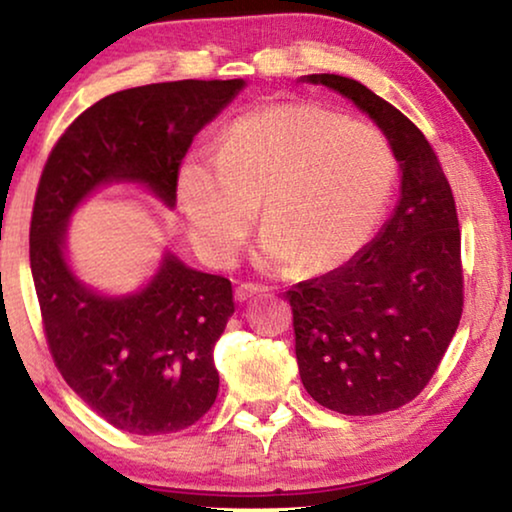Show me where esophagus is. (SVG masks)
<instances>
[{
	"mask_svg": "<svg viewBox=\"0 0 512 512\" xmlns=\"http://www.w3.org/2000/svg\"><path fill=\"white\" fill-rule=\"evenodd\" d=\"M268 291V286H261V284H240L235 289V300L237 303H247L254 296H261V293Z\"/></svg>",
	"mask_w": 512,
	"mask_h": 512,
	"instance_id": "obj_1",
	"label": "esophagus"
}]
</instances>
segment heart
I'll use <instances>...</instances> for the list:
<instances>
[{"instance_id":"obj_1","label":"heart","mask_w":512,"mask_h":512,"mask_svg":"<svg viewBox=\"0 0 512 512\" xmlns=\"http://www.w3.org/2000/svg\"><path fill=\"white\" fill-rule=\"evenodd\" d=\"M396 184V156L375 125L317 102H272L235 118L219 153L193 151L177 172V202L200 256L240 258L263 207L256 263H298L321 275L359 256Z\"/></svg>"}]
</instances>
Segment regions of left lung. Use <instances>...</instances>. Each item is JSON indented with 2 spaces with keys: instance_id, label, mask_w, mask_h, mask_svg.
<instances>
[{
  "instance_id": "left-lung-1",
  "label": "left lung",
  "mask_w": 512,
  "mask_h": 512,
  "mask_svg": "<svg viewBox=\"0 0 512 512\" xmlns=\"http://www.w3.org/2000/svg\"><path fill=\"white\" fill-rule=\"evenodd\" d=\"M300 81L347 97L389 139L401 167V195L375 240L286 291L307 394L340 415H382L429 384L459 326L457 207L438 156L408 116L347 76Z\"/></svg>"
}]
</instances>
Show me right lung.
<instances>
[{
  "instance_id": "right-lung-1",
  "label": "right lung",
  "mask_w": 512,
  "mask_h": 512,
  "mask_svg": "<svg viewBox=\"0 0 512 512\" xmlns=\"http://www.w3.org/2000/svg\"><path fill=\"white\" fill-rule=\"evenodd\" d=\"M244 86L186 79L107 95L69 125L41 172L30 268L48 349L83 403L135 436L181 431L214 405V345L235 312L233 286L165 249L142 289L100 293L67 261L69 221L111 184L142 186L172 209L193 137Z\"/></svg>"
}]
</instances>
